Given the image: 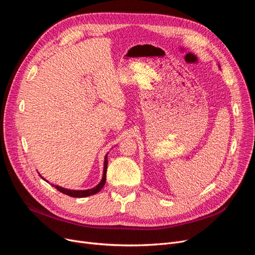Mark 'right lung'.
Returning a JSON list of instances; mask_svg holds the SVG:
<instances>
[{
    "label": "right lung",
    "mask_w": 255,
    "mask_h": 255,
    "mask_svg": "<svg viewBox=\"0 0 255 255\" xmlns=\"http://www.w3.org/2000/svg\"><path fill=\"white\" fill-rule=\"evenodd\" d=\"M106 170H107V154L105 155V158H104V168H103V177H102V180L101 182L96 186L94 187V188L92 189H89V190H69V189H65V188H62V187L60 186H55L56 188L64 193V194H67L69 196H72V197H86V196H90V195H93V194H96L97 192H99L102 188L103 186L105 184V181H106ZM41 177V176H40ZM42 178V177H41ZM44 180V179H43ZM53 186V185H52Z\"/></svg>",
    "instance_id": "add662e5"
}]
</instances>
